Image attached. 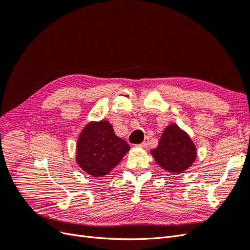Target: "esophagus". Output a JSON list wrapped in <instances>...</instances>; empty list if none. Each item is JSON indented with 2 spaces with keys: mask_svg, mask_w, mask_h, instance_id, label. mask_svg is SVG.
<instances>
[{
  "mask_svg": "<svg viewBox=\"0 0 250 250\" xmlns=\"http://www.w3.org/2000/svg\"><path fill=\"white\" fill-rule=\"evenodd\" d=\"M148 145H149V138L148 137H146L145 138V140H144V142L141 144V147H143V148H147L148 147Z\"/></svg>",
  "mask_w": 250,
  "mask_h": 250,
  "instance_id": "esophagus-1",
  "label": "esophagus"
}]
</instances>
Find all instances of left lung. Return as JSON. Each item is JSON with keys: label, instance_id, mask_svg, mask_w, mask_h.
Wrapping results in <instances>:
<instances>
[{"label": "left lung", "instance_id": "1", "mask_svg": "<svg viewBox=\"0 0 250 250\" xmlns=\"http://www.w3.org/2000/svg\"><path fill=\"white\" fill-rule=\"evenodd\" d=\"M155 162L171 173H184L196 160L195 144L188 134L173 123L166 127L158 146L150 151Z\"/></svg>", "mask_w": 250, "mask_h": 250}]
</instances>
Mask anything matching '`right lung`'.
Listing matches in <instances>:
<instances>
[{"instance_id": "right-lung-1", "label": "right lung", "mask_w": 250, "mask_h": 250, "mask_svg": "<svg viewBox=\"0 0 250 250\" xmlns=\"http://www.w3.org/2000/svg\"><path fill=\"white\" fill-rule=\"evenodd\" d=\"M129 149L113 132L108 121L90 122L78 138L76 162L90 176L102 177L119 165Z\"/></svg>"}]
</instances>
